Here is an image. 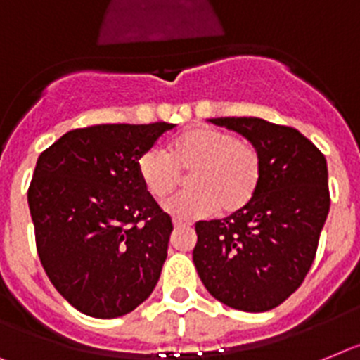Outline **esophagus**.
Returning <instances> with one entry per match:
<instances>
[{
    "label": "esophagus",
    "instance_id": "esophagus-1",
    "mask_svg": "<svg viewBox=\"0 0 360 360\" xmlns=\"http://www.w3.org/2000/svg\"><path fill=\"white\" fill-rule=\"evenodd\" d=\"M192 223L185 221V219H179V217H174V226H190Z\"/></svg>",
    "mask_w": 360,
    "mask_h": 360
}]
</instances>
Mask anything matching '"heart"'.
<instances>
[{
  "label": "heart",
  "mask_w": 360,
  "mask_h": 360,
  "mask_svg": "<svg viewBox=\"0 0 360 360\" xmlns=\"http://www.w3.org/2000/svg\"><path fill=\"white\" fill-rule=\"evenodd\" d=\"M188 174L190 188L165 201V210L179 219L221 210L236 214L252 203L264 175L258 148L214 126H194L170 139L166 152L148 148L137 159V175L148 194L162 199Z\"/></svg>",
  "instance_id": "b5f03b06"
}]
</instances>
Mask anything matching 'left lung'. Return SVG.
Returning a JSON list of instances; mask_svg holds the SVG:
<instances>
[{
	"label": "left lung",
	"mask_w": 360,
	"mask_h": 360,
	"mask_svg": "<svg viewBox=\"0 0 360 360\" xmlns=\"http://www.w3.org/2000/svg\"><path fill=\"white\" fill-rule=\"evenodd\" d=\"M255 144L264 175L252 203L195 223L194 264L207 291L229 307L262 313L300 288L329 212L324 153L295 128L258 117H219Z\"/></svg>",
	"instance_id": "obj_1"
}]
</instances>
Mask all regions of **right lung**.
<instances>
[{
    "label": "right lung",
    "instance_id": "add662e5",
    "mask_svg": "<svg viewBox=\"0 0 360 360\" xmlns=\"http://www.w3.org/2000/svg\"><path fill=\"white\" fill-rule=\"evenodd\" d=\"M172 128L71 129L38 157L27 192L36 250L56 291L84 315H126L161 276L174 226L141 185L137 159Z\"/></svg>",
    "mask_w": 360,
    "mask_h": 360
}]
</instances>
